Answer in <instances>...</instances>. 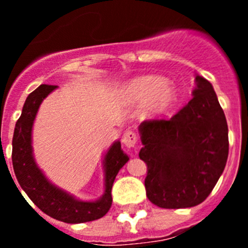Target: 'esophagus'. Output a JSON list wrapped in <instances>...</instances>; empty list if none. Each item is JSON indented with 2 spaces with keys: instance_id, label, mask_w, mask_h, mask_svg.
Listing matches in <instances>:
<instances>
[{
  "instance_id": "esophagus-1",
  "label": "esophagus",
  "mask_w": 248,
  "mask_h": 248,
  "mask_svg": "<svg viewBox=\"0 0 248 248\" xmlns=\"http://www.w3.org/2000/svg\"><path fill=\"white\" fill-rule=\"evenodd\" d=\"M122 143L126 146V148H134L138 143V135L134 130H125L122 137Z\"/></svg>"
}]
</instances>
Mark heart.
Wrapping results in <instances>:
<instances>
[{
  "mask_svg": "<svg viewBox=\"0 0 248 248\" xmlns=\"http://www.w3.org/2000/svg\"><path fill=\"white\" fill-rule=\"evenodd\" d=\"M128 103H143V111L148 117H161L176 100L171 83L156 76H143L130 80L122 92Z\"/></svg>",
  "mask_w": 248,
  "mask_h": 248,
  "instance_id": "heart-1",
  "label": "heart"
}]
</instances>
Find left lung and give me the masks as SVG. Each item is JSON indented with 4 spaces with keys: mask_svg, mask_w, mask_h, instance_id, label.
Listing matches in <instances>:
<instances>
[{
    "mask_svg": "<svg viewBox=\"0 0 248 248\" xmlns=\"http://www.w3.org/2000/svg\"><path fill=\"white\" fill-rule=\"evenodd\" d=\"M192 95L170 119L145 120L139 126L146 196L161 209L205 201L226 166L229 128L211 83L196 76Z\"/></svg>",
    "mask_w": 248,
    "mask_h": 248,
    "instance_id": "1",
    "label": "left lung"
}]
</instances>
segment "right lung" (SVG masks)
Returning a JSON list of instances; mask_svg holds the SVG:
<instances>
[{
  "label": "right lung",
  "mask_w": 248,
  "mask_h": 248,
  "mask_svg": "<svg viewBox=\"0 0 248 248\" xmlns=\"http://www.w3.org/2000/svg\"><path fill=\"white\" fill-rule=\"evenodd\" d=\"M57 85L42 84L26 99L22 114L16 123L12 139V164L22 190L42 212L67 223H82L98 220L111 206V187L120 169L129 160L119 141L114 143L104 157L105 191L93 202L80 201L49 183L36 165L32 155V125L42 100ZM21 192V191H19Z\"/></svg>",
  "instance_id": "right-lung-1"
}]
</instances>
